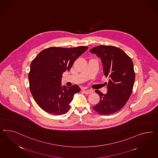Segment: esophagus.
Returning <instances> with one entry per match:
<instances>
[{"label":"esophagus","instance_id":"1","mask_svg":"<svg viewBox=\"0 0 158 158\" xmlns=\"http://www.w3.org/2000/svg\"><path fill=\"white\" fill-rule=\"evenodd\" d=\"M83 93L85 94H91L93 92V90L90 89L89 88H85L83 90Z\"/></svg>","mask_w":158,"mask_h":158}]
</instances>
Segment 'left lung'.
Returning <instances> with one entry per match:
<instances>
[{"label": "left lung", "instance_id": "obj_1", "mask_svg": "<svg viewBox=\"0 0 158 158\" xmlns=\"http://www.w3.org/2000/svg\"><path fill=\"white\" fill-rule=\"evenodd\" d=\"M90 52L101 58L103 73L109 77L106 94L95 91L100 96V102L93 108L102 115L115 113L124 106L132 92L135 80L132 60L123 50L113 46L99 45Z\"/></svg>", "mask_w": 158, "mask_h": 158}]
</instances>
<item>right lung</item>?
Returning <instances> with one entry per match:
<instances>
[{
    "instance_id": "obj_1",
    "label": "right lung",
    "mask_w": 158,
    "mask_h": 158,
    "mask_svg": "<svg viewBox=\"0 0 158 158\" xmlns=\"http://www.w3.org/2000/svg\"><path fill=\"white\" fill-rule=\"evenodd\" d=\"M87 49L85 46L51 47L44 49L32 61L29 73L30 92L44 111L55 115L68 112L73 95L81 89L77 85H61L62 75Z\"/></svg>"
}]
</instances>
